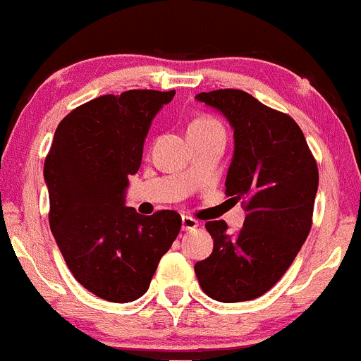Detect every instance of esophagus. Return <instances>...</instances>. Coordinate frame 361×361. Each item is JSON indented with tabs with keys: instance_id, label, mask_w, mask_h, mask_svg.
<instances>
[{
	"instance_id": "1",
	"label": "esophagus",
	"mask_w": 361,
	"mask_h": 361,
	"mask_svg": "<svg viewBox=\"0 0 361 361\" xmlns=\"http://www.w3.org/2000/svg\"><path fill=\"white\" fill-rule=\"evenodd\" d=\"M198 226V221L191 216H183V230H195Z\"/></svg>"
}]
</instances>
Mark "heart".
Segmentation results:
<instances>
[{
    "label": "heart",
    "mask_w": 361,
    "mask_h": 361,
    "mask_svg": "<svg viewBox=\"0 0 361 361\" xmlns=\"http://www.w3.org/2000/svg\"><path fill=\"white\" fill-rule=\"evenodd\" d=\"M216 127H221V123L218 122L216 118L207 115L197 116V118L191 122L190 126V133H198V131H209V129H216Z\"/></svg>",
    "instance_id": "obj_1"
}]
</instances>
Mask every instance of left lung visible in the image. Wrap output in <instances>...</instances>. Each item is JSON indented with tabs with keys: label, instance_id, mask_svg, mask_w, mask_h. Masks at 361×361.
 <instances>
[{
	"label": "left lung",
	"instance_id": "obj_1",
	"mask_svg": "<svg viewBox=\"0 0 361 361\" xmlns=\"http://www.w3.org/2000/svg\"><path fill=\"white\" fill-rule=\"evenodd\" d=\"M198 101L219 109L234 127L235 150L225 195L248 212L235 234L226 223L207 221L212 253L195 264L198 283L223 303L250 301L280 280L312 228L319 170L293 116L243 90L202 92Z\"/></svg>",
	"mask_w": 361,
	"mask_h": 361
}]
</instances>
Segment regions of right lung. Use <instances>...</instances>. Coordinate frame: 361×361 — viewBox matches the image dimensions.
Here are the masks:
<instances>
[{"mask_svg":"<svg viewBox=\"0 0 361 361\" xmlns=\"http://www.w3.org/2000/svg\"><path fill=\"white\" fill-rule=\"evenodd\" d=\"M173 95L127 90L92 99L58 123L46 156L51 232L75 280L101 300L143 296L180 232L178 212L142 216L123 205L152 118Z\"/></svg>","mask_w":361,"mask_h":361,"instance_id":"add662e5","label":"right lung"}]
</instances>
